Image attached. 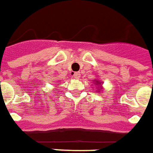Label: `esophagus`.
I'll return each mask as SVG.
<instances>
[{
  "mask_svg": "<svg viewBox=\"0 0 153 153\" xmlns=\"http://www.w3.org/2000/svg\"><path fill=\"white\" fill-rule=\"evenodd\" d=\"M74 79H79L80 73H79V72H76V73L74 74Z\"/></svg>",
  "mask_w": 153,
  "mask_h": 153,
  "instance_id": "1",
  "label": "esophagus"
}]
</instances>
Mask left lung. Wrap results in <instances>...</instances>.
<instances>
[{
    "mask_svg": "<svg viewBox=\"0 0 153 153\" xmlns=\"http://www.w3.org/2000/svg\"><path fill=\"white\" fill-rule=\"evenodd\" d=\"M93 82L95 85L97 86V92H100V91H101V90L103 89V87H102L103 82H100V81L98 79H94Z\"/></svg>",
    "mask_w": 153,
    "mask_h": 153,
    "instance_id": "8db88e82",
    "label": "left lung"
}]
</instances>
